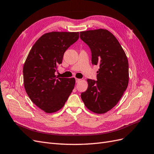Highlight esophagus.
I'll use <instances>...</instances> for the list:
<instances>
[{
  "label": "esophagus",
  "instance_id": "1",
  "mask_svg": "<svg viewBox=\"0 0 154 154\" xmlns=\"http://www.w3.org/2000/svg\"><path fill=\"white\" fill-rule=\"evenodd\" d=\"M75 81H76V82H80V81H81V79H80L76 78V79H75Z\"/></svg>",
  "mask_w": 154,
  "mask_h": 154
}]
</instances>
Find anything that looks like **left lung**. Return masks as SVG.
I'll list each match as a JSON object with an SVG mask.
<instances>
[{
  "label": "left lung",
  "mask_w": 154,
  "mask_h": 154,
  "mask_svg": "<svg viewBox=\"0 0 154 154\" xmlns=\"http://www.w3.org/2000/svg\"><path fill=\"white\" fill-rule=\"evenodd\" d=\"M80 37L91 52V63L99 65L97 81L88 79L81 93L86 107L95 113L110 110L122 97L129 81L128 61L116 37L104 29L80 32Z\"/></svg>",
  "instance_id": "left-lung-1"
}]
</instances>
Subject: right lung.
Here are the masks:
<instances>
[{
  "mask_svg": "<svg viewBox=\"0 0 154 154\" xmlns=\"http://www.w3.org/2000/svg\"><path fill=\"white\" fill-rule=\"evenodd\" d=\"M79 37V32L46 33L34 44L26 59L25 90L32 101L46 113L59 111L72 92L75 78H57L55 72L66 50Z\"/></svg>",
  "mask_w": 154,
  "mask_h": 154,
  "instance_id": "obj_1",
  "label": "right lung"
}]
</instances>
